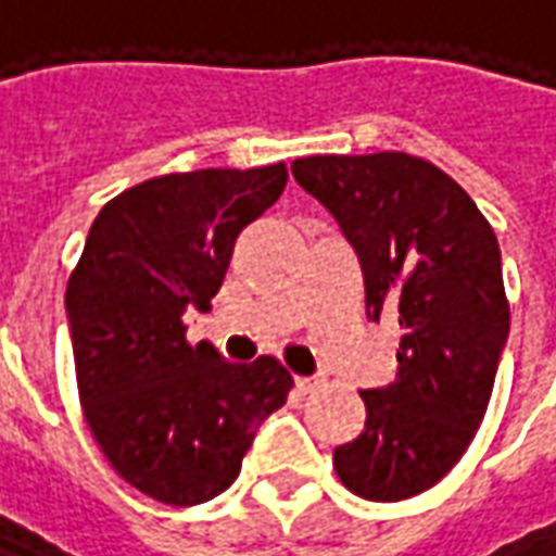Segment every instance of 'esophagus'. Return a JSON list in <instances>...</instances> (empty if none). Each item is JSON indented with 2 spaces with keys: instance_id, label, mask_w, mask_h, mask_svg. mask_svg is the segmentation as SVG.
Returning <instances> with one entry per match:
<instances>
[{
  "instance_id": "obj_1",
  "label": "esophagus",
  "mask_w": 556,
  "mask_h": 556,
  "mask_svg": "<svg viewBox=\"0 0 556 556\" xmlns=\"http://www.w3.org/2000/svg\"><path fill=\"white\" fill-rule=\"evenodd\" d=\"M321 384H325L321 378H298V390H301V393H313V390H318Z\"/></svg>"
}]
</instances>
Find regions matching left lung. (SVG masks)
<instances>
[{
  "instance_id": "8db88e82",
  "label": "left lung",
  "mask_w": 556,
  "mask_h": 556,
  "mask_svg": "<svg viewBox=\"0 0 556 556\" xmlns=\"http://www.w3.org/2000/svg\"><path fill=\"white\" fill-rule=\"evenodd\" d=\"M291 175L361 258L369 321L402 327L396 381L363 390L366 429L333 467L357 497L408 501L453 470L489 408L509 337L501 247L473 199L405 151L315 154Z\"/></svg>"
}]
</instances>
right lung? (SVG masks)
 Returning <instances> with one entry per match:
<instances>
[{
    "label": "right lung",
    "instance_id": "right-lung-1",
    "mask_svg": "<svg viewBox=\"0 0 556 556\" xmlns=\"http://www.w3.org/2000/svg\"><path fill=\"white\" fill-rule=\"evenodd\" d=\"M286 163L160 175L101 207L65 309L83 414L115 473L195 506L241 473L258 426L286 405L277 357L229 363L190 345L184 313L211 309L235 241L277 202Z\"/></svg>",
    "mask_w": 556,
    "mask_h": 556
}]
</instances>
